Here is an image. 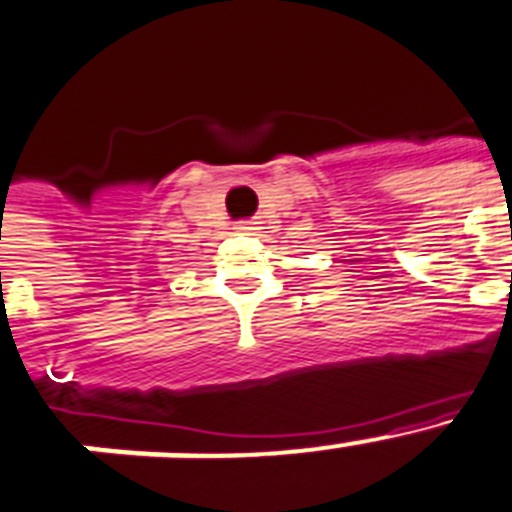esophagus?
<instances>
[{"mask_svg": "<svg viewBox=\"0 0 512 512\" xmlns=\"http://www.w3.org/2000/svg\"><path fill=\"white\" fill-rule=\"evenodd\" d=\"M234 229H237L239 234H255V222H239V224H234Z\"/></svg>", "mask_w": 512, "mask_h": 512, "instance_id": "esophagus-1", "label": "esophagus"}]
</instances>
